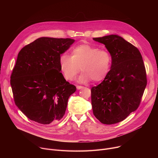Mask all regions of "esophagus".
I'll return each instance as SVG.
<instances>
[{
    "label": "esophagus",
    "instance_id": "1",
    "mask_svg": "<svg viewBox=\"0 0 158 158\" xmlns=\"http://www.w3.org/2000/svg\"><path fill=\"white\" fill-rule=\"evenodd\" d=\"M76 87H77V89H81L84 88V86H82V85H77Z\"/></svg>",
    "mask_w": 158,
    "mask_h": 158
}]
</instances>
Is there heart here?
I'll return each instance as SVG.
<instances>
[{
    "label": "heart",
    "mask_w": 158,
    "mask_h": 158,
    "mask_svg": "<svg viewBox=\"0 0 158 158\" xmlns=\"http://www.w3.org/2000/svg\"><path fill=\"white\" fill-rule=\"evenodd\" d=\"M111 62L112 56L107 49H99L89 44L80 45L73 49L71 56L62 54L59 59L64 77L73 81L81 69L83 73L79 77L81 82L91 79L95 82L103 80L110 71Z\"/></svg>",
    "instance_id": "1"
}]
</instances>
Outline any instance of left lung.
I'll return each mask as SVG.
<instances>
[{"mask_svg": "<svg viewBox=\"0 0 158 158\" xmlns=\"http://www.w3.org/2000/svg\"><path fill=\"white\" fill-rule=\"evenodd\" d=\"M105 45L112 56L110 70L91 89L93 114L102 124L124 120L139 107L147 85L142 56L137 48L117 35L93 38Z\"/></svg>", "mask_w": 158, "mask_h": 158, "instance_id": "8db88e82", "label": "left lung"}]
</instances>
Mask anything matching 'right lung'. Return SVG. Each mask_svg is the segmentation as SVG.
<instances>
[{
  "label": "right lung",
  "instance_id": "obj_1",
  "mask_svg": "<svg viewBox=\"0 0 158 158\" xmlns=\"http://www.w3.org/2000/svg\"><path fill=\"white\" fill-rule=\"evenodd\" d=\"M75 40L40 37L18 54L11 76L14 102L31 120L42 124L60 121L76 90L60 72L59 59Z\"/></svg>",
  "mask_w": 158,
  "mask_h": 158
}]
</instances>
